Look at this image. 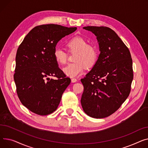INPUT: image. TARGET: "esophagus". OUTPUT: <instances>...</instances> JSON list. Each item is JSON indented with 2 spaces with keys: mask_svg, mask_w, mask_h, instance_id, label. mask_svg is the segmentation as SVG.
I'll return each mask as SVG.
<instances>
[{
  "mask_svg": "<svg viewBox=\"0 0 148 148\" xmlns=\"http://www.w3.org/2000/svg\"><path fill=\"white\" fill-rule=\"evenodd\" d=\"M71 81H72V82H76V81H77V79H76V78H72V79H71Z\"/></svg>",
  "mask_w": 148,
  "mask_h": 148,
  "instance_id": "1",
  "label": "esophagus"
}]
</instances>
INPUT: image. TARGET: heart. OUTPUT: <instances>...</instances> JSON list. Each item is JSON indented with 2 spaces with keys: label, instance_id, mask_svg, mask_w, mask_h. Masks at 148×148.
Instances as JSON below:
<instances>
[{
  "label": "heart",
  "instance_id": "b5f03b06",
  "mask_svg": "<svg viewBox=\"0 0 148 148\" xmlns=\"http://www.w3.org/2000/svg\"><path fill=\"white\" fill-rule=\"evenodd\" d=\"M66 47L71 53H76L73 57L75 62L67 65L63 68L64 73L71 77L80 75L85 67L90 68L96 63L99 51L97 47L92 43H88L84 38L75 36L69 40ZM54 57L56 62L60 64H64L67 60V55L60 48H56L54 51Z\"/></svg>",
  "mask_w": 148,
  "mask_h": 148
}]
</instances>
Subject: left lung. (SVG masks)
<instances>
[{
	"mask_svg": "<svg viewBox=\"0 0 148 148\" xmlns=\"http://www.w3.org/2000/svg\"><path fill=\"white\" fill-rule=\"evenodd\" d=\"M83 29L97 36L100 54L91 71L81 79V105L88 116L104 118L115 112L128 97L133 79V61L128 47L111 29Z\"/></svg>",
	"mask_w": 148,
	"mask_h": 148,
	"instance_id": "8db88e82",
	"label": "left lung"
}]
</instances>
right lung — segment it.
Masks as SVG:
<instances>
[{"label": "right lung", "mask_w": 148, "mask_h": 148, "mask_svg": "<svg viewBox=\"0 0 148 148\" xmlns=\"http://www.w3.org/2000/svg\"><path fill=\"white\" fill-rule=\"evenodd\" d=\"M76 29L54 24L37 25L17 49L14 74L16 93L23 105L34 114L54 112L71 82L58 67L53 54L57 42Z\"/></svg>", "instance_id": "obj_1"}]
</instances>
